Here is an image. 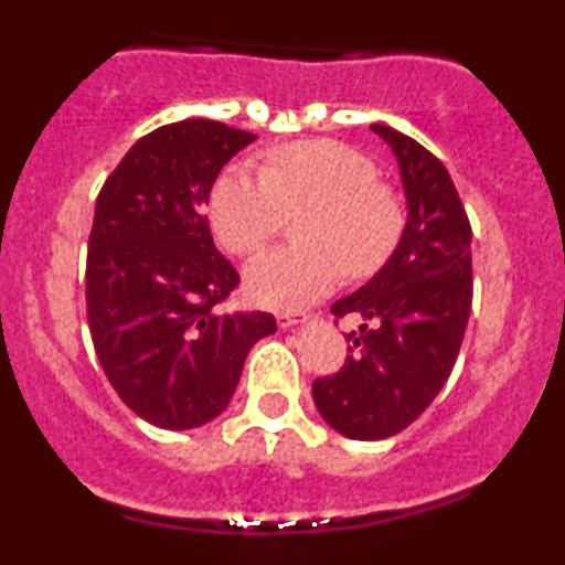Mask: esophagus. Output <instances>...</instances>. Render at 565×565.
I'll return each mask as SVG.
<instances>
[{"label":"esophagus","mask_w":565,"mask_h":565,"mask_svg":"<svg viewBox=\"0 0 565 565\" xmlns=\"http://www.w3.org/2000/svg\"><path fill=\"white\" fill-rule=\"evenodd\" d=\"M308 319H310V316L302 313V310H287V313H278V316H276L278 327H284V329L295 327V323H305Z\"/></svg>","instance_id":"34e87169"}]
</instances>
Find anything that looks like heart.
<instances>
[{"instance_id": "b5f03b06", "label": "heart", "mask_w": 565, "mask_h": 565, "mask_svg": "<svg viewBox=\"0 0 565 565\" xmlns=\"http://www.w3.org/2000/svg\"><path fill=\"white\" fill-rule=\"evenodd\" d=\"M302 246L263 255L246 270V291L268 308H300L329 295L340 276L377 274L406 231V206L366 153L334 140L278 146L263 170L231 167L212 188L220 244L238 257L263 249L289 215Z\"/></svg>"}]
</instances>
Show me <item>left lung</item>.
Here are the masks:
<instances>
[{"mask_svg": "<svg viewBox=\"0 0 565 565\" xmlns=\"http://www.w3.org/2000/svg\"><path fill=\"white\" fill-rule=\"evenodd\" d=\"M393 148L408 220L398 246L372 281L332 305L334 321L359 329L345 364L313 380L321 417L355 440L391 438L433 404L462 348L472 305L470 220L449 172L398 129L372 125Z\"/></svg>", "mask_w": 565, "mask_h": 565, "instance_id": "obj_1", "label": "left lung"}]
</instances>
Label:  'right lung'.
I'll return each mask as SVG.
<instances>
[{
    "mask_svg": "<svg viewBox=\"0 0 565 565\" xmlns=\"http://www.w3.org/2000/svg\"><path fill=\"white\" fill-rule=\"evenodd\" d=\"M255 135L185 119L142 135L97 193L87 249V323L119 398L164 430L228 406L252 345L276 332L263 310L223 305L236 268L215 249L206 201Z\"/></svg>",
    "mask_w": 565,
    "mask_h": 565,
    "instance_id": "add662e5",
    "label": "right lung"
}]
</instances>
